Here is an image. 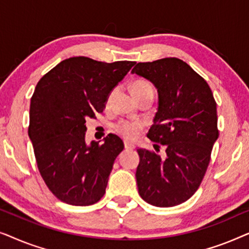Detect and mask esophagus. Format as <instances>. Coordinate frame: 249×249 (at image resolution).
Masks as SVG:
<instances>
[{
    "label": "esophagus",
    "mask_w": 249,
    "mask_h": 249,
    "mask_svg": "<svg viewBox=\"0 0 249 249\" xmlns=\"http://www.w3.org/2000/svg\"><path fill=\"white\" fill-rule=\"evenodd\" d=\"M136 146L132 144V142H124V148L125 149H135Z\"/></svg>",
    "instance_id": "1"
}]
</instances>
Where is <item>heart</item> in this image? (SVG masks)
<instances>
[{
	"instance_id": "heart-1",
	"label": "heart",
	"mask_w": 249,
	"mask_h": 249,
	"mask_svg": "<svg viewBox=\"0 0 249 249\" xmlns=\"http://www.w3.org/2000/svg\"><path fill=\"white\" fill-rule=\"evenodd\" d=\"M132 94L134 96H139V95L147 93V91H153V88L151 84L146 80H136L132 84L131 87ZM110 102V97L107 98V103ZM142 128V122L138 120H122L115 124V130L120 134L122 137L128 139V141H132L137 137L139 131Z\"/></svg>"
}]
</instances>
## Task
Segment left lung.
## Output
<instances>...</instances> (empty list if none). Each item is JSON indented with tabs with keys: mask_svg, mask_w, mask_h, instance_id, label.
I'll list each match as a JSON object with an SVG mask.
<instances>
[{
	"mask_svg": "<svg viewBox=\"0 0 249 249\" xmlns=\"http://www.w3.org/2000/svg\"><path fill=\"white\" fill-rule=\"evenodd\" d=\"M131 73L151 81L158 89V112L147 137L165 146L166 153L161 159L147 149H137L138 193L151 205H179L198 189L219 137L212 90L177 57L137 63Z\"/></svg>",
	"mask_w": 249,
	"mask_h": 249,
	"instance_id": "left-lung-1",
	"label": "left lung"
}]
</instances>
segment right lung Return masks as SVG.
<instances>
[{
    "instance_id": "obj_1",
    "label": "right lung",
    "mask_w": 249,
    "mask_h": 249,
    "mask_svg": "<svg viewBox=\"0 0 249 249\" xmlns=\"http://www.w3.org/2000/svg\"><path fill=\"white\" fill-rule=\"evenodd\" d=\"M135 62H100L86 56L62 61L38 81L30 101L28 135L49 189L74 206L97 203L107 189L124 142L107 135L86 144V120L105 108L113 88Z\"/></svg>"
}]
</instances>
